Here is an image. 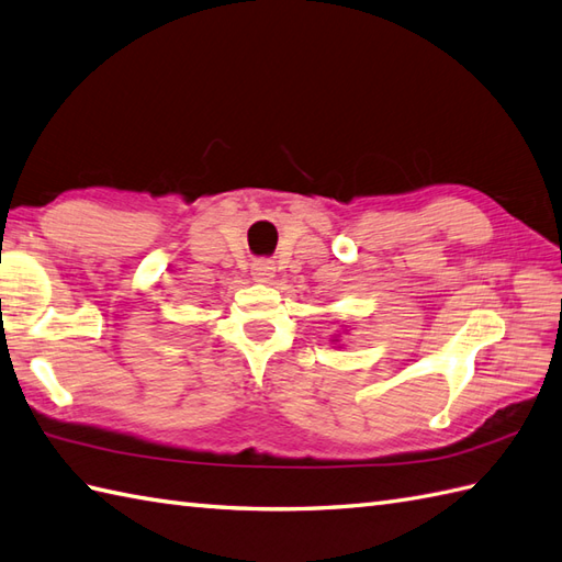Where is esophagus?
<instances>
[{"label":"esophagus","instance_id":"1","mask_svg":"<svg viewBox=\"0 0 562 562\" xmlns=\"http://www.w3.org/2000/svg\"><path fill=\"white\" fill-rule=\"evenodd\" d=\"M277 273V267H273L271 259H257L252 265V279L259 283H269Z\"/></svg>","mask_w":562,"mask_h":562}]
</instances>
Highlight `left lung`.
<instances>
[{
    "label": "left lung",
    "instance_id": "left-lung-1",
    "mask_svg": "<svg viewBox=\"0 0 562 562\" xmlns=\"http://www.w3.org/2000/svg\"><path fill=\"white\" fill-rule=\"evenodd\" d=\"M334 341H336V339H334Z\"/></svg>",
    "mask_w": 562,
    "mask_h": 562
}]
</instances>
